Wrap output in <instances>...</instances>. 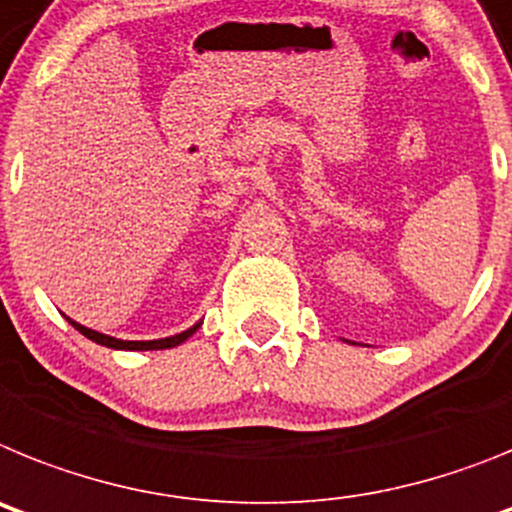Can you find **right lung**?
Masks as SVG:
<instances>
[{
	"label": "right lung",
	"mask_w": 512,
	"mask_h": 512,
	"mask_svg": "<svg viewBox=\"0 0 512 512\" xmlns=\"http://www.w3.org/2000/svg\"><path fill=\"white\" fill-rule=\"evenodd\" d=\"M71 322V319H69ZM74 324V330L82 332L84 337H90L92 342H97V345H105V348H115V350H164V348H175V345H180V342L188 340L190 335H193L198 327H201V322L193 324L190 330L180 332V335H172V337H162V340H115V337H108L102 335V332H95L90 330V327H82V324L71 322Z\"/></svg>",
	"instance_id": "obj_1"
}]
</instances>
